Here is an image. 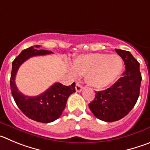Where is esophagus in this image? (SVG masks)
I'll list each match as a JSON object with an SVG mask.
<instances>
[{"label": "esophagus", "instance_id": "34e87169", "mask_svg": "<svg viewBox=\"0 0 150 150\" xmlns=\"http://www.w3.org/2000/svg\"><path fill=\"white\" fill-rule=\"evenodd\" d=\"M82 89H83V87H82L80 83H77L76 85H75V90L79 93V92H81Z\"/></svg>", "mask_w": 150, "mask_h": 150}]
</instances>
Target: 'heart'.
Returning a JSON list of instances; mask_svg holds the SVG:
<instances>
[{
    "label": "heart",
    "instance_id": "obj_1",
    "mask_svg": "<svg viewBox=\"0 0 150 150\" xmlns=\"http://www.w3.org/2000/svg\"><path fill=\"white\" fill-rule=\"evenodd\" d=\"M73 73L84 75L87 83L102 89L114 83L123 68V62L117 54L90 53L78 56L72 63Z\"/></svg>",
    "mask_w": 150,
    "mask_h": 150
}]
</instances>
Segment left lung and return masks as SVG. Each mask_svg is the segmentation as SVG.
I'll return each instance as SVG.
<instances>
[{"mask_svg":"<svg viewBox=\"0 0 150 150\" xmlns=\"http://www.w3.org/2000/svg\"><path fill=\"white\" fill-rule=\"evenodd\" d=\"M115 51L123 60L125 71L110 88L96 92L94 100L89 104L95 117L105 122L117 121L129 114L137 102L142 80L140 63L132 54L121 49Z\"/></svg>","mask_w":150,"mask_h":150,"instance_id":"left-lung-1","label":"left lung"}]
</instances>
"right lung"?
<instances>
[{
  "label": "right lung",
  "mask_w": 150,
  "mask_h": 150,
  "mask_svg": "<svg viewBox=\"0 0 150 150\" xmlns=\"http://www.w3.org/2000/svg\"><path fill=\"white\" fill-rule=\"evenodd\" d=\"M40 45L31 46L23 50L12 64L10 88L12 95L18 108L28 117L37 122H52L58 119L67 105V99L75 92V83L70 86H64L55 83L43 93L36 96H28L21 93L16 85L15 79L20 66L25 60L34 56H42L52 54L48 50H39Z\"/></svg>",
  "instance_id": "right-lung-1"
}]
</instances>
